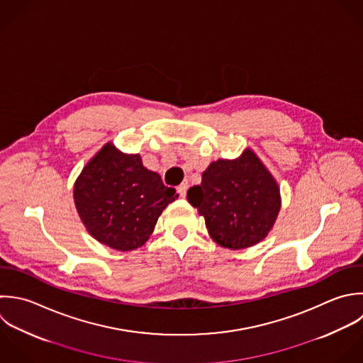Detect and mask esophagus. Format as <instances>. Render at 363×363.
I'll use <instances>...</instances> for the list:
<instances>
[{
    "instance_id": "esophagus-1",
    "label": "esophagus",
    "mask_w": 363,
    "mask_h": 363,
    "mask_svg": "<svg viewBox=\"0 0 363 363\" xmlns=\"http://www.w3.org/2000/svg\"><path fill=\"white\" fill-rule=\"evenodd\" d=\"M178 194L182 196V198H185V195H186V191H188V182L186 181H184L178 188Z\"/></svg>"
}]
</instances>
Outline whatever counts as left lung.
I'll list each match as a JSON object with an SVG mask.
<instances>
[{
  "mask_svg": "<svg viewBox=\"0 0 363 363\" xmlns=\"http://www.w3.org/2000/svg\"><path fill=\"white\" fill-rule=\"evenodd\" d=\"M186 198L205 218L209 236L230 250L266 239L281 208L280 186L252 148L235 160L212 161Z\"/></svg>",
  "mask_w": 363,
  "mask_h": 363,
  "instance_id": "8db88e82",
  "label": "left lung"
}]
</instances>
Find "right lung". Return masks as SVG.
<instances>
[{
	"label": "right lung",
	"mask_w": 363,
	"mask_h": 363,
	"mask_svg": "<svg viewBox=\"0 0 363 363\" xmlns=\"http://www.w3.org/2000/svg\"><path fill=\"white\" fill-rule=\"evenodd\" d=\"M177 198L174 188L143 165L140 154H125L113 143L87 161L73 185L74 206L89 235L118 252L141 247Z\"/></svg>",
	"instance_id": "add662e5"
}]
</instances>
